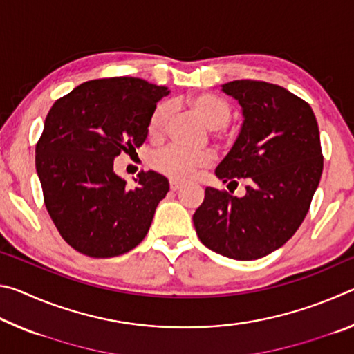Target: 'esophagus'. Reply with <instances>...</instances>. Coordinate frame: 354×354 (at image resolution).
<instances>
[{
    "instance_id": "esophagus-1",
    "label": "esophagus",
    "mask_w": 354,
    "mask_h": 354,
    "mask_svg": "<svg viewBox=\"0 0 354 354\" xmlns=\"http://www.w3.org/2000/svg\"><path fill=\"white\" fill-rule=\"evenodd\" d=\"M183 187V183L181 181H176V179H170V189L175 192L178 189Z\"/></svg>"
}]
</instances>
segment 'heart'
I'll return each mask as SVG.
<instances>
[{
    "mask_svg": "<svg viewBox=\"0 0 354 354\" xmlns=\"http://www.w3.org/2000/svg\"><path fill=\"white\" fill-rule=\"evenodd\" d=\"M190 106L198 115L205 120L209 128L220 136L221 128H225L231 120V107L225 100L215 97L212 93H201L190 100ZM173 107L170 103H159L154 107L148 118V134L151 139H160L169 127ZM214 160L209 151H190L179 145H167L158 149L151 158V165L156 171L171 179H187L192 173L203 167L211 165Z\"/></svg>",
    "mask_w": 354,
    "mask_h": 354,
    "instance_id": "b5f03b06",
    "label": "heart"
}]
</instances>
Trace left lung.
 Returning <instances> with one entry per match:
<instances>
[{
  "instance_id": "1",
  "label": "left lung",
  "mask_w": 354,
  "mask_h": 354,
  "mask_svg": "<svg viewBox=\"0 0 354 354\" xmlns=\"http://www.w3.org/2000/svg\"><path fill=\"white\" fill-rule=\"evenodd\" d=\"M223 92L241 103L245 120L215 173L247 194L206 187L194 225L215 253L253 261L283 247L306 217L323 171L319 124L306 101L277 84L241 80Z\"/></svg>"
}]
</instances>
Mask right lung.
Listing matches in <instances>:
<instances>
[{
    "instance_id": "add662e5",
    "label": "right lung",
    "mask_w": 354,
    "mask_h": 354,
    "mask_svg": "<svg viewBox=\"0 0 354 354\" xmlns=\"http://www.w3.org/2000/svg\"><path fill=\"white\" fill-rule=\"evenodd\" d=\"M167 93L140 77H103L77 86L48 112L35 169L53 223L80 253L113 257L145 239L169 181L142 170L129 189L113 173V159L142 147Z\"/></svg>"
}]
</instances>
